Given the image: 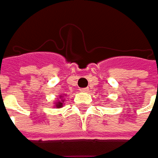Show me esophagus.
<instances>
[{"label": "esophagus", "mask_w": 158, "mask_h": 158, "mask_svg": "<svg viewBox=\"0 0 158 158\" xmlns=\"http://www.w3.org/2000/svg\"><path fill=\"white\" fill-rule=\"evenodd\" d=\"M88 90H89V88H88V87H85V88H81V89H80V91H81V92H87Z\"/></svg>", "instance_id": "1"}]
</instances>
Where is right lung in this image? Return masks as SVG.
<instances>
[{"label": "right lung", "instance_id": "obj_1", "mask_svg": "<svg viewBox=\"0 0 158 158\" xmlns=\"http://www.w3.org/2000/svg\"><path fill=\"white\" fill-rule=\"evenodd\" d=\"M60 98H62V96H60ZM63 101H64V99H63V100H62V99H60V100L58 99V102L55 103L56 108H61V107H62V104H63Z\"/></svg>", "mask_w": 158, "mask_h": 158}]
</instances>
